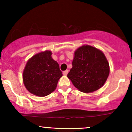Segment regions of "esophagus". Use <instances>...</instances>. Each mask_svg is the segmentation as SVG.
<instances>
[{"label":"esophagus","mask_w":132,"mask_h":132,"mask_svg":"<svg viewBox=\"0 0 132 132\" xmlns=\"http://www.w3.org/2000/svg\"><path fill=\"white\" fill-rule=\"evenodd\" d=\"M68 72H69V71H68V70L64 71V72H63V75H64V76H66V75H68Z\"/></svg>","instance_id":"34e87169"}]
</instances>
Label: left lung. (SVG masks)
Instances as JSON below:
<instances>
[{
  "label": "left lung",
  "mask_w": 132,
  "mask_h": 132,
  "mask_svg": "<svg viewBox=\"0 0 132 132\" xmlns=\"http://www.w3.org/2000/svg\"><path fill=\"white\" fill-rule=\"evenodd\" d=\"M72 68L68 78L73 85L84 93L102 87L110 72L109 62L102 51L90 45H82L75 52Z\"/></svg>",
  "instance_id": "1"
}]
</instances>
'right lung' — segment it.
Returning a JSON list of instances; mask_svg holds the SVG:
<instances>
[{
  "instance_id": "obj_1",
  "label": "right lung",
  "mask_w": 132,
  "mask_h": 132,
  "mask_svg": "<svg viewBox=\"0 0 132 132\" xmlns=\"http://www.w3.org/2000/svg\"><path fill=\"white\" fill-rule=\"evenodd\" d=\"M51 51L35 54L27 61L23 72V81L26 89L32 94L45 97L56 88L62 77L58 63L51 57Z\"/></svg>"
}]
</instances>
